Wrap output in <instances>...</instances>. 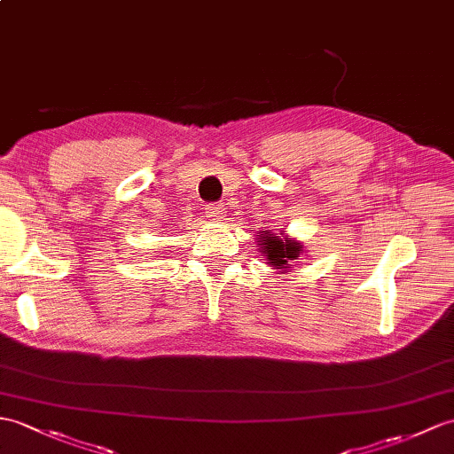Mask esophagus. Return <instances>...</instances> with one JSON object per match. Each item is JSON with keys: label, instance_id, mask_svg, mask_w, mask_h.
I'll return each mask as SVG.
<instances>
[{"label": "esophagus", "instance_id": "esophagus-1", "mask_svg": "<svg viewBox=\"0 0 454 454\" xmlns=\"http://www.w3.org/2000/svg\"><path fill=\"white\" fill-rule=\"evenodd\" d=\"M205 213L210 220H220L224 215V205L223 203H210V205H207Z\"/></svg>", "mask_w": 454, "mask_h": 454}]
</instances>
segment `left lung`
<instances>
[{
	"mask_svg": "<svg viewBox=\"0 0 454 454\" xmlns=\"http://www.w3.org/2000/svg\"><path fill=\"white\" fill-rule=\"evenodd\" d=\"M262 241H265V244H262V246H265L267 259L277 269L286 267L288 262L292 259H296L300 255V251H301L300 246L294 244V241H290V239H280L278 236L272 238L270 231H267V239H262Z\"/></svg>",
	"mask_w": 454,
	"mask_h": 454,
	"instance_id": "obj_1",
	"label": "left lung"
}]
</instances>
